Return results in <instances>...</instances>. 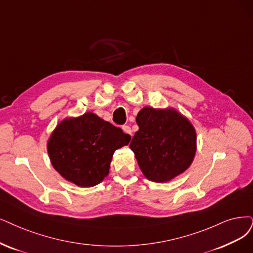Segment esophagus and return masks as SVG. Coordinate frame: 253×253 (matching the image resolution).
Here are the masks:
<instances>
[{
	"mask_svg": "<svg viewBox=\"0 0 253 253\" xmlns=\"http://www.w3.org/2000/svg\"><path fill=\"white\" fill-rule=\"evenodd\" d=\"M122 129H123V131L129 135H132V130L131 128H130L128 125H124L123 127H122Z\"/></svg>",
	"mask_w": 253,
	"mask_h": 253,
	"instance_id": "esophagus-1",
	"label": "esophagus"
}]
</instances>
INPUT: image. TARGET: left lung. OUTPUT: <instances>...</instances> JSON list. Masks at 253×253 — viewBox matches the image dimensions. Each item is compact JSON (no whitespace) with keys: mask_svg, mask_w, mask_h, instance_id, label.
<instances>
[{"mask_svg":"<svg viewBox=\"0 0 253 253\" xmlns=\"http://www.w3.org/2000/svg\"><path fill=\"white\" fill-rule=\"evenodd\" d=\"M138 130L129 147L143 174L154 182L170 181L183 173L196 153V131L174 108L144 107L136 116Z\"/></svg>","mask_w":253,"mask_h":253,"instance_id":"1","label":"left lung"}]
</instances>
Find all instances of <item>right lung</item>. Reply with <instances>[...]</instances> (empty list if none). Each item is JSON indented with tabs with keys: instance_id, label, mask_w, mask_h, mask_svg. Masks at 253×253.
Segmentation results:
<instances>
[{
	"instance_id": "1",
	"label": "right lung",
	"mask_w": 253,
	"mask_h": 253,
	"mask_svg": "<svg viewBox=\"0 0 253 253\" xmlns=\"http://www.w3.org/2000/svg\"><path fill=\"white\" fill-rule=\"evenodd\" d=\"M131 136L92 112L68 118L55 128L48 141L54 169L64 179L81 188L99 184L109 173L117 149Z\"/></svg>"
}]
</instances>
